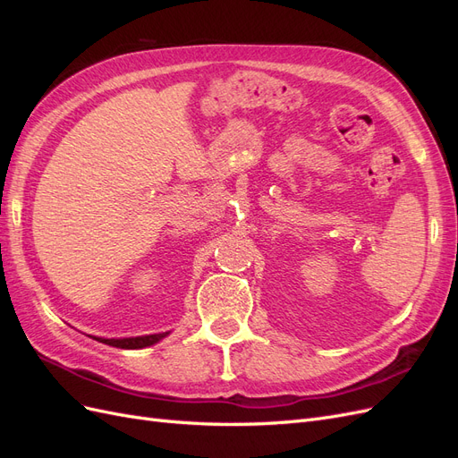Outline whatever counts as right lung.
<instances>
[{"mask_svg": "<svg viewBox=\"0 0 458 458\" xmlns=\"http://www.w3.org/2000/svg\"><path fill=\"white\" fill-rule=\"evenodd\" d=\"M168 335H170V330L158 332V335H145V336H131V338H101V336H89V338L108 344V345H113V348H120V350H141V348H148V345L160 342Z\"/></svg>", "mask_w": 458, "mask_h": 458, "instance_id": "add662e5", "label": "right lung"}]
</instances>
